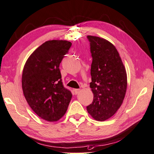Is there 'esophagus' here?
I'll list each match as a JSON object with an SVG mask.
<instances>
[{
	"instance_id": "34e87169",
	"label": "esophagus",
	"mask_w": 154,
	"mask_h": 154,
	"mask_svg": "<svg viewBox=\"0 0 154 154\" xmlns=\"http://www.w3.org/2000/svg\"><path fill=\"white\" fill-rule=\"evenodd\" d=\"M73 91H74V93H75V95H77L78 93H79L80 89H74V90H73Z\"/></svg>"
}]
</instances>
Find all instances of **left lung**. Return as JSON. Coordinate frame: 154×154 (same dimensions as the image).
<instances>
[{
  "label": "left lung",
  "instance_id": "1",
  "mask_svg": "<svg viewBox=\"0 0 154 154\" xmlns=\"http://www.w3.org/2000/svg\"><path fill=\"white\" fill-rule=\"evenodd\" d=\"M93 58L90 87L93 93L88 113L97 121L111 118L121 106L127 87L125 66L116 47L109 41L87 36Z\"/></svg>",
  "mask_w": 154,
  "mask_h": 154
}]
</instances>
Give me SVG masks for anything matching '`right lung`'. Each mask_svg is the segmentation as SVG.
Returning <instances> with one entry per match:
<instances>
[{
  "mask_svg": "<svg viewBox=\"0 0 154 154\" xmlns=\"http://www.w3.org/2000/svg\"><path fill=\"white\" fill-rule=\"evenodd\" d=\"M71 45L66 40L45 41L29 57L23 70L25 98L34 113L48 122L62 118L72 98L71 92L63 87L59 70Z\"/></svg>",
  "mask_w": 154,
  "mask_h": 154,
  "instance_id": "1",
  "label": "right lung"
}]
</instances>
